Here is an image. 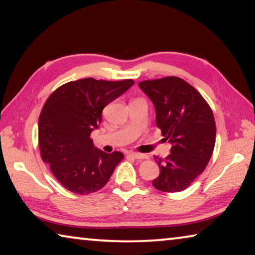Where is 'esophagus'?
<instances>
[{
  "instance_id": "obj_1",
  "label": "esophagus",
  "mask_w": 255,
  "mask_h": 255,
  "mask_svg": "<svg viewBox=\"0 0 255 255\" xmlns=\"http://www.w3.org/2000/svg\"><path fill=\"white\" fill-rule=\"evenodd\" d=\"M129 156L135 158V159H144L147 156L145 154H140V153H135V152H130L129 153Z\"/></svg>"
}]
</instances>
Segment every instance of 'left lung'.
<instances>
[{
	"label": "left lung",
	"mask_w": 255,
	"mask_h": 255,
	"mask_svg": "<svg viewBox=\"0 0 255 255\" xmlns=\"http://www.w3.org/2000/svg\"><path fill=\"white\" fill-rule=\"evenodd\" d=\"M138 85L154 103L157 127L172 144L165 158L154 156L161 173L152 184L163 192L182 191L205 171L213 155V111L201 94L180 77L166 76Z\"/></svg>",
	"instance_id": "1"
}]
</instances>
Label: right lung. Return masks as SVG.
<instances>
[{"instance_id":"right-lung-1","label":"right lung","mask_w":255,"mask_h":255,"mask_svg":"<svg viewBox=\"0 0 255 255\" xmlns=\"http://www.w3.org/2000/svg\"><path fill=\"white\" fill-rule=\"evenodd\" d=\"M133 83L88 77L59 86L47 99L38 123L40 155L68 191H98L124 158L120 152L107 154L94 147L90 135L101 124L103 108Z\"/></svg>"}]
</instances>
